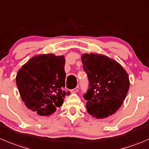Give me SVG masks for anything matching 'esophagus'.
Segmentation results:
<instances>
[{"label": "esophagus", "instance_id": "obj_1", "mask_svg": "<svg viewBox=\"0 0 149 149\" xmlns=\"http://www.w3.org/2000/svg\"><path fill=\"white\" fill-rule=\"evenodd\" d=\"M79 86H76V87L74 88V89H71V90H70V92H71V93H76V92H77L78 91H79Z\"/></svg>", "mask_w": 149, "mask_h": 149}]
</instances>
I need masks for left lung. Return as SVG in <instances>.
<instances>
[{
	"label": "left lung",
	"mask_w": 149,
	"mask_h": 149,
	"mask_svg": "<svg viewBox=\"0 0 149 149\" xmlns=\"http://www.w3.org/2000/svg\"><path fill=\"white\" fill-rule=\"evenodd\" d=\"M89 89L84 98L88 113L97 119L106 118L119 109L130 88L126 70L115 60L102 54L81 56Z\"/></svg>",
	"instance_id": "8db88e82"
}]
</instances>
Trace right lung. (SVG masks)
I'll list each match as a JSON object with an SVG mask.
<instances>
[{
  "label": "right lung",
  "instance_id": "add662e5",
  "mask_svg": "<svg viewBox=\"0 0 149 149\" xmlns=\"http://www.w3.org/2000/svg\"><path fill=\"white\" fill-rule=\"evenodd\" d=\"M65 57L54 54L35 56L19 70L16 77L20 96L29 109L49 116L69 95L65 86Z\"/></svg>",
  "mask_w": 149,
  "mask_h": 149
}]
</instances>
